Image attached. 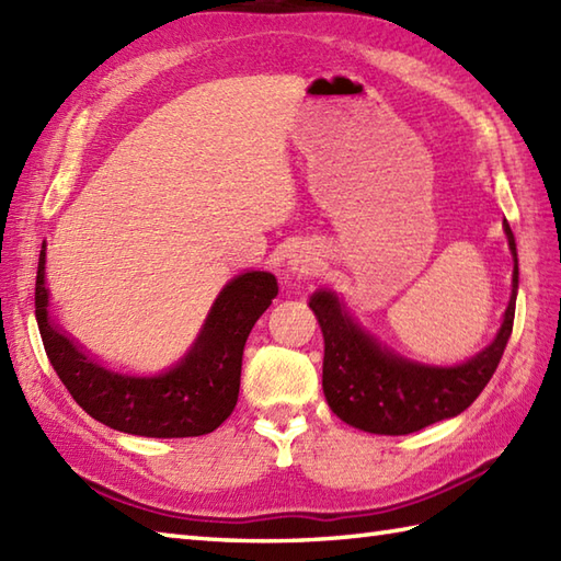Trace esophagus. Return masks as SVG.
Segmentation results:
<instances>
[{
  "label": "esophagus",
  "instance_id": "34e87169",
  "mask_svg": "<svg viewBox=\"0 0 561 561\" xmlns=\"http://www.w3.org/2000/svg\"><path fill=\"white\" fill-rule=\"evenodd\" d=\"M318 272V262L311 250L299 248L289 255V274L294 279H311Z\"/></svg>",
  "mask_w": 561,
  "mask_h": 561
}]
</instances>
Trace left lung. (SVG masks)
<instances>
[{
	"mask_svg": "<svg viewBox=\"0 0 561 561\" xmlns=\"http://www.w3.org/2000/svg\"><path fill=\"white\" fill-rule=\"evenodd\" d=\"M514 255V284L496 337L460 364H424L371 335L332 289H318L308 306L323 330V392L342 422L368 434L402 436L468 410L494 376L514 330L518 294L516 238L504 219Z\"/></svg>",
	"mask_w": 561,
	"mask_h": 561,
	"instance_id": "left-lung-1",
	"label": "left lung"
}]
</instances>
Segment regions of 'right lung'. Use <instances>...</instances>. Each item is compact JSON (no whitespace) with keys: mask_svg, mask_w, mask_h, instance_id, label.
Returning <instances> with one entry per match:
<instances>
[{"mask_svg":"<svg viewBox=\"0 0 561 561\" xmlns=\"http://www.w3.org/2000/svg\"><path fill=\"white\" fill-rule=\"evenodd\" d=\"M279 287L270 272H243L219 291L195 342L173 366L139 376L115 371L50 323L45 289V243L35 277V320L47 359L69 396L93 420L151 438L202 436L229 420L241 388L243 347Z\"/></svg>","mask_w":561,"mask_h":561,"instance_id":"obj_1","label":"right lung"}]
</instances>
